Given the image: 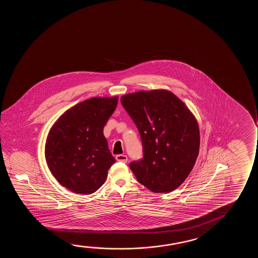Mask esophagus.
<instances>
[{
  "label": "esophagus",
  "mask_w": 258,
  "mask_h": 258,
  "mask_svg": "<svg viewBox=\"0 0 258 258\" xmlns=\"http://www.w3.org/2000/svg\"><path fill=\"white\" fill-rule=\"evenodd\" d=\"M115 159H116L117 161H119V162L127 163V156L123 155V154L117 155L116 157H115Z\"/></svg>",
  "instance_id": "1"
}]
</instances>
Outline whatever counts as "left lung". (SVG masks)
<instances>
[{
  "mask_svg": "<svg viewBox=\"0 0 258 258\" xmlns=\"http://www.w3.org/2000/svg\"><path fill=\"white\" fill-rule=\"evenodd\" d=\"M141 137L144 158L130 167L154 193L176 189L198 159V121L186 105L166 90L140 91L120 98Z\"/></svg>",
  "mask_w": 258,
  "mask_h": 258,
  "instance_id": "1",
  "label": "left lung"
}]
</instances>
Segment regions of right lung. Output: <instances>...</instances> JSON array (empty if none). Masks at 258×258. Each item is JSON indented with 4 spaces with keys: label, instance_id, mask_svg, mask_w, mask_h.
I'll use <instances>...</instances> for the list:
<instances>
[{
    "label": "right lung",
    "instance_id": "add662e5",
    "mask_svg": "<svg viewBox=\"0 0 258 258\" xmlns=\"http://www.w3.org/2000/svg\"><path fill=\"white\" fill-rule=\"evenodd\" d=\"M118 97L92 98L67 110L51 127L45 155L53 176L78 194L102 186L113 158L103 128L116 108Z\"/></svg>",
    "mask_w": 258,
    "mask_h": 258
}]
</instances>
